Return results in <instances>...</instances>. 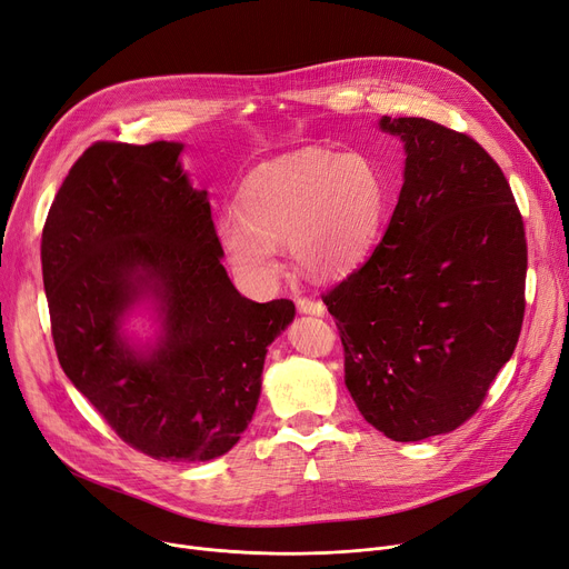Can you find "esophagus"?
<instances>
[{"label": "esophagus", "instance_id": "1", "mask_svg": "<svg viewBox=\"0 0 569 569\" xmlns=\"http://www.w3.org/2000/svg\"><path fill=\"white\" fill-rule=\"evenodd\" d=\"M296 308H299V312H306V315H323V303L321 301H315V299H299L296 301Z\"/></svg>", "mask_w": 569, "mask_h": 569}]
</instances>
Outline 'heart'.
<instances>
[{
	"instance_id": "heart-1",
	"label": "heart",
	"mask_w": 569,
	"mask_h": 569,
	"mask_svg": "<svg viewBox=\"0 0 569 569\" xmlns=\"http://www.w3.org/2000/svg\"><path fill=\"white\" fill-rule=\"evenodd\" d=\"M385 208L387 182L372 157L308 148L242 180L238 220L224 218L218 240L233 273L254 289L278 280V246L306 276L336 278L366 257Z\"/></svg>"
}]
</instances>
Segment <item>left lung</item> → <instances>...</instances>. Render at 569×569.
I'll return each mask as SVG.
<instances>
[{
	"instance_id": "obj_1",
	"label": "left lung",
	"mask_w": 569,
	"mask_h": 569,
	"mask_svg": "<svg viewBox=\"0 0 569 569\" xmlns=\"http://www.w3.org/2000/svg\"><path fill=\"white\" fill-rule=\"evenodd\" d=\"M380 127L408 154L396 210L368 261L321 299L359 412L417 442L466 423L511 359L528 246L502 169L472 137L426 118Z\"/></svg>"
}]
</instances>
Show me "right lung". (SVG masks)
<instances>
[{
    "mask_svg": "<svg viewBox=\"0 0 569 569\" xmlns=\"http://www.w3.org/2000/svg\"><path fill=\"white\" fill-rule=\"evenodd\" d=\"M182 143L97 141L76 159L41 233L50 333L62 370L118 436L157 461H210L254 417L268 345L293 303L240 296ZM160 303L148 358L121 338L126 308Z\"/></svg>",
    "mask_w": 569,
    "mask_h": 569,
    "instance_id": "add662e5",
    "label": "right lung"
}]
</instances>
